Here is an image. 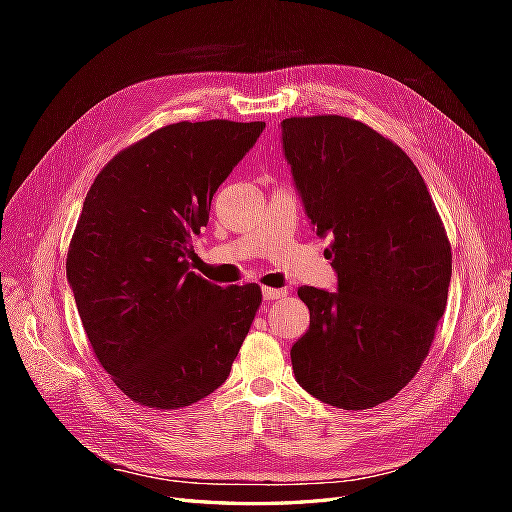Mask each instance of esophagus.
I'll return each instance as SVG.
<instances>
[{"instance_id":"1","label":"esophagus","mask_w":512,"mask_h":512,"mask_svg":"<svg viewBox=\"0 0 512 512\" xmlns=\"http://www.w3.org/2000/svg\"><path fill=\"white\" fill-rule=\"evenodd\" d=\"M282 297H286V288H280V290H275V288H262V299L265 301H277V299H282Z\"/></svg>"}]
</instances>
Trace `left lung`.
I'll list each match as a JSON object with an SVG mask.
<instances>
[{
  "instance_id": "obj_1",
  "label": "left lung",
  "mask_w": 512,
  "mask_h": 512,
  "mask_svg": "<svg viewBox=\"0 0 512 512\" xmlns=\"http://www.w3.org/2000/svg\"><path fill=\"white\" fill-rule=\"evenodd\" d=\"M282 149L337 290L301 286L309 329L290 350L303 389L367 410L414 378L444 314L453 256L412 160L339 115L282 121Z\"/></svg>"
}]
</instances>
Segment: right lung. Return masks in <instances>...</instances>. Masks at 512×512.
<instances>
[{
    "mask_svg": "<svg viewBox=\"0 0 512 512\" xmlns=\"http://www.w3.org/2000/svg\"><path fill=\"white\" fill-rule=\"evenodd\" d=\"M265 121H181L108 162L79 215L66 275L100 365L132 401L177 410L230 374L260 286L222 288L190 271L215 190Z\"/></svg>",
    "mask_w": 512,
    "mask_h": 512,
    "instance_id": "right-lung-1",
    "label": "right lung"
}]
</instances>
